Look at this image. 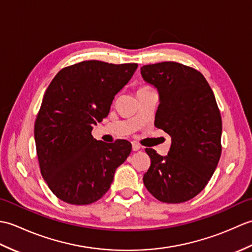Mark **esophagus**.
<instances>
[{"instance_id":"1","label":"esophagus","mask_w":252,"mask_h":252,"mask_svg":"<svg viewBox=\"0 0 252 252\" xmlns=\"http://www.w3.org/2000/svg\"><path fill=\"white\" fill-rule=\"evenodd\" d=\"M132 149H133V152H136V151H138V149H141V146H140V144H137V143H132Z\"/></svg>"}]
</instances>
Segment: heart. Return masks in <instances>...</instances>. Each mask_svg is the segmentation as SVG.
<instances>
[{"label": "heart", "instance_id": "obj_1", "mask_svg": "<svg viewBox=\"0 0 252 252\" xmlns=\"http://www.w3.org/2000/svg\"><path fill=\"white\" fill-rule=\"evenodd\" d=\"M143 88H148V87H142V88H140V89H143Z\"/></svg>", "mask_w": 252, "mask_h": 252}]
</instances>
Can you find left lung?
<instances>
[{
    "label": "left lung",
    "mask_w": 252,
    "mask_h": 252,
    "mask_svg": "<svg viewBox=\"0 0 252 252\" xmlns=\"http://www.w3.org/2000/svg\"><path fill=\"white\" fill-rule=\"evenodd\" d=\"M141 73L159 93L155 126L172 142L164 157L145 149L151 167L144 185L162 202L187 201L205 189L221 157L222 119L215 94L199 71L175 62L145 65Z\"/></svg>",
    "instance_id": "obj_1"
}]
</instances>
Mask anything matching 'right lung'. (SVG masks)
Listing matches in <instances>:
<instances>
[{
  "label": "right lung",
  "instance_id": "right-lung-1",
  "mask_svg": "<svg viewBox=\"0 0 252 252\" xmlns=\"http://www.w3.org/2000/svg\"><path fill=\"white\" fill-rule=\"evenodd\" d=\"M136 68L85 61L63 68L46 89L34 140L41 174L61 200L77 206L97 201L129 157V141H96L92 129L108 116L115 95Z\"/></svg>",
  "mask_w": 252,
  "mask_h": 252
}]
</instances>
